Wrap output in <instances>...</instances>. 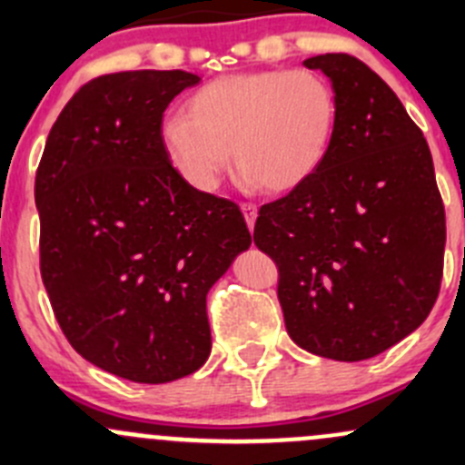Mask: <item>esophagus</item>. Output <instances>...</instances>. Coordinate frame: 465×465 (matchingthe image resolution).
I'll use <instances>...</instances> for the list:
<instances>
[{
    "instance_id": "esophagus-1",
    "label": "esophagus",
    "mask_w": 465,
    "mask_h": 465,
    "mask_svg": "<svg viewBox=\"0 0 465 465\" xmlns=\"http://www.w3.org/2000/svg\"><path fill=\"white\" fill-rule=\"evenodd\" d=\"M241 211H242V215H245V220H247V227L254 229V223H256V206L250 204V203H242V204H241Z\"/></svg>"
}]
</instances>
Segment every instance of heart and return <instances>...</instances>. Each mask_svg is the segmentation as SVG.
Here are the masks:
<instances>
[{"label":"heart","instance_id":"obj_1","mask_svg":"<svg viewBox=\"0 0 465 465\" xmlns=\"http://www.w3.org/2000/svg\"><path fill=\"white\" fill-rule=\"evenodd\" d=\"M337 116L335 87L323 74L262 69L195 89L182 114L163 119L162 142L195 189L218 186L232 150L238 175L265 193H288L326 162Z\"/></svg>","mask_w":465,"mask_h":465}]
</instances>
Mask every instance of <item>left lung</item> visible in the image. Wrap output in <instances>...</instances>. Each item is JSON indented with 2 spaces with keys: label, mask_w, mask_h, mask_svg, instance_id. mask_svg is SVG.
<instances>
[{
  "label": "left lung",
  "mask_w": 465,
  "mask_h": 465,
  "mask_svg": "<svg viewBox=\"0 0 465 465\" xmlns=\"http://www.w3.org/2000/svg\"><path fill=\"white\" fill-rule=\"evenodd\" d=\"M335 87L340 116L320 171L262 204L254 242L279 267L294 344L358 362L414 332L443 276L445 209L432 154L391 87L349 54L303 60Z\"/></svg>",
  "instance_id": "left-lung-1"
}]
</instances>
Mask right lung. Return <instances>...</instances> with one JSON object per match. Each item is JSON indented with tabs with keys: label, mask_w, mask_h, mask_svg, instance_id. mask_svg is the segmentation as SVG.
I'll list each match as a JSON object with an SVG mask.
<instances>
[{
	"label": "right lung",
	"mask_w": 465,
	"mask_h": 465,
	"mask_svg": "<svg viewBox=\"0 0 465 465\" xmlns=\"http://www.w3.org/2000/svg\"><path fill=\"white\" fill-rule=\"evenodd\" d=\"M195 74L119 72L60 112L35 173L40 272L69 344L98 369L162 384L211 353L206 292L252 245L238 204L193 189L162 142Z\"/></svg>",
	"instance_id": "1"
}]
</instances>
